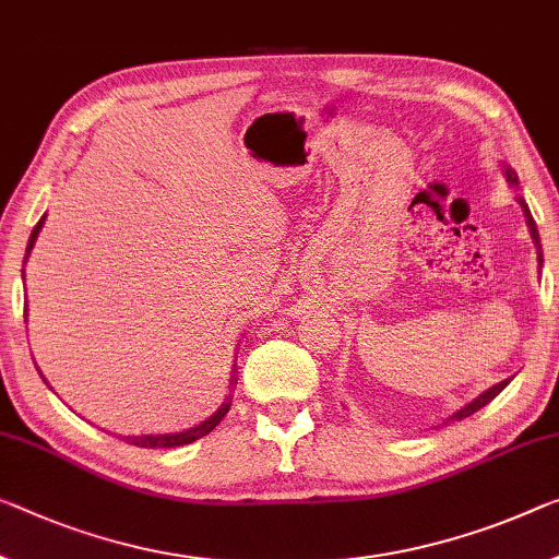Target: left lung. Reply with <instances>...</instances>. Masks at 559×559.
Listing matches in <instances>:
<instances>
[{"mask_svg": "<svg viewBox=\"0 0 559 559\" xmlns=\"http://www.w3.org/2000/svg\"><path fill=\"white\" fill-rule=\"evenodd\" d=\"M504 177H508V182L514 187L518 185V175H514V171L508 167V171H504ZM518 202H520V207H522V212H525V219H527V227H530V235H532V239H535V247H537V260H539V267H543V245H539V231H537V225H535V219H532V214H530V207H527V202L522 200V197H518ZM510 384V380H502L500 384H495V388H489L487 392H483L479 394L477 400H472L469 405H465L462 407L460 412H454V415L450 417V419H465V417H469V415H475L477 409H483L485 405H489V402H492L497 394H500L504 388H508Z\"/></svg>", "mask_w": 559, "mask_h": 559, "instance_id": "left-lung-1", "label": "left lung"}]
</instances>
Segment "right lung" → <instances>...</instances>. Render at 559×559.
Masks as SVG:
<instances>
[{"instance_id": "right-lung-1", "label": "right lung", "mask_w": 559, "mask_h": 559, "mask_svg": "<svg viewBox=\"0 0 559 559\" xmlns=\"http://www.w3.org/2000/svg\"><path fill=\"white\" fill-rule=\"evenodd\" d=\"M45 217H47V214H45ZM45 217H41L32 229V237H29V245H27V257L32 252L34 242H37V235H39L41 225H45ZM27 257H24V262H27ZM22 277H24V270H22ZM231 384H237V382L231 380ZM227 412H229V397H227V402H222V407L214 412L212 417H207L202 425H197L192 429H185V432H177V435H134V437H122V440L130 442V444H136V448H147V450H167V448H179V444H192L194 440H200V437L210 435L212 429L222 423V417H225Z\"/></svg>"}]
</instances>
